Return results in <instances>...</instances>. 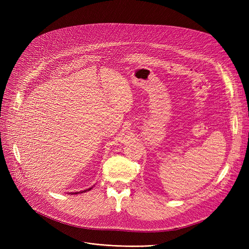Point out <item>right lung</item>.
Returning <instances> with one entry per match:
<instances>
[{
    "mask_svg": "<svg viewBox=\"0 0 249 249\" xmlns=\"http://www.w3.org/2000/svg\"><path fill=\"white\" fill-rule=\"evenodd\" d=\"M90 189H91V188H89V190H86V191H82V192H80V193H81V194H82V193H86V192H87V191H89V190H90ZM74 194H78V192H77V193H74Z\"/></svg>",
    "mask_w": 249,
    "mask_h": 249,
    "instance_id": "obj_1",
    "label": "right lung"
}]
</instances>
